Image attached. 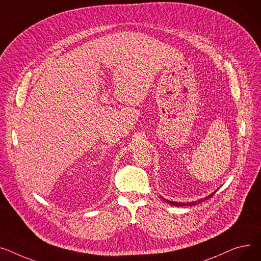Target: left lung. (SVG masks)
<instances>
[{
    "label": "left lung",
    "mask_w": 261,
    "mask_h": 261,
    "mask_svg": "<svg viewBox=\"0 0 261 261\" xmlns=\"http://www.w3.org/2000/svg\"><path fill=\"white\" fill-rule=\"evenodd\" d=\"M215 193H216V191L214 192V193H212L211 195H208L207 197L203 198V199H199V200H197V201H192V202H176V201L166 200V199H164V198H163V200H164L165 202H167V203L172 204V205H175V206H194V205H196V204H198V203H201V202H203L204 200H207V199L212 198Z\"/></svg>",
    "instance_id": "left-lung-1"
}]
</instances>
